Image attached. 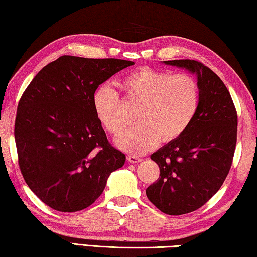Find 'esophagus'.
Listing matches in <instances>:
<instances>
[{
    "instance_id": "34e87169",
    "label": "esophagus",
    "mask_w": 257,
    "mask_h": 257,
    "mask_svg": "<svg viewBox=\"0 0 257 257\" xmlns=\"http://www.w3.org/2000/svg\"><path fill=\"white\" fill-rule=\"evenodd\" d=\"M142 159L141 158H139L138 156H134V155H128L127 156V161L128 163H131V164H138V163H140Z\"/></svg>"
}]
</instances>
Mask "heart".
<instances>
[{
  "label": "heart",
  "mask_w": 257,
  "mask_h": 257,
  "mask_svg": "<svg viewBox=\"0 0 257 257\" xmlns=\"http://www.w3.org/2000/svg\"><path fill=\"white\" fill-rule=\"evenodd\" d=\"M127 100L140 102L138 123L117 138V146L131 154H145L160 140L170 142L190 127L200 105V87L190 74H173L152 67H141L117 82ZM94 115L110 134L125 126L118 94L102 84L92 94Z\"/></svg>",
  "instance_id": "obj_1"
}]
</instances>
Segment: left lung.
<instances>
[{
    "label": "left lung",
    "instance_id": "1",
    "mask_svg": "<svg viewBox=\"0 0 257 257\" xmlns=\"http://www.w3.org/2000/svg\"><path fill=\"white\" fill-rule=\"evenodd\" d=\"M197 76L200 105L190 127L150 158L160 168L148 199L161 212L181 215L204 205L226 179L237 142V111L222 80L201 62L164 61Z\"/></svg>",
    "mask_w": 257,
    "mask_h": 257
}]
</instances>
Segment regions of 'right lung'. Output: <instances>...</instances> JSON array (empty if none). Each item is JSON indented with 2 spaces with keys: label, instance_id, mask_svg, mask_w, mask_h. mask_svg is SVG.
Wrapping results in <instances>:
<instances>
[{
  "label": "right lung",
  "instance_id": "1",
  "mask_svg": "<svg viewBox=\"0 0 257 257\" xmlns=\"http://www.w3.org/2000/svg\"><path fill=\"white\" fill-rule=\"evenodd\" d=\"M133 64L64 55L44 66L22 93L15 124L18 163L27 185L52 209L88 208L123 167L125 155L108 142L92 94Z\"/></svg>",
  "mask_w": 257,
  "mask_h": 257
}]
</instances>
